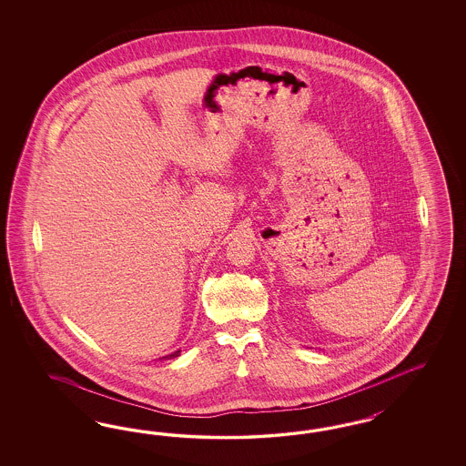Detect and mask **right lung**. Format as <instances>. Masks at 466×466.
I'll return each mask as SVG.
<instances>
[{
    "instance_id": "add662e5",
    "label": "right lung",
    "mask_w": 466,
    "mask_h": 466,
    "mask_svg": "<svg viewBox=\"0 0 466 466\" xmlns=\"http://www.w3.org/2000/svg\"><path fill=\"white\" fill-rule=\"evenodd\" d=\"M179 353H181V350H176V352L169 353V355H166V357H162V359H174V357H179Z\"/></svg>"
}]
</instances>
